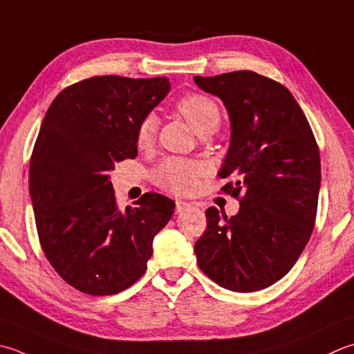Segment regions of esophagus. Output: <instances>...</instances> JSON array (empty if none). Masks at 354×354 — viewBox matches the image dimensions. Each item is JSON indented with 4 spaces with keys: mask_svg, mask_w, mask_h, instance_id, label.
<instances>
[{
    "mask_svg": "<svg viewBox=\"0 0 354 354\" xmlns=\"http://www.w3.org/2000/svg\"><path fill=\"white\" fill-rule=\"evenodd\" d=\"M189 207H190V204L185 203V201H176V209H175V212H176V213H183V212H185L187 209H189Z\"/></svg>",
    "mask_w": 354,
    "mask_h": 354,
    "instance_id": "obj_1",
    "label": "esophagus"
}]
</instances>
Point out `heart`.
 Here are the masks:
<instances>
[{"mask_svg": "<svg viewBox=\"0 0 354 354\" xmlns=\"http://www.w3.org/2000/svg\"><path fill=\"white\" fill-rule=\"evenodd\" d=\"M178 112L190 124L199 136H209L221 126V110L212 98L201 93L185 95L176 102ZM158 130V118L153 113L145 115L138 124L136 144L145 149L155 141ZM199 167L192 161L179 158H167L159 162L151 171V179L161 189L171 193H187L195 185Z\"/></svg>", "mask_w": 354, "mask_h": 354, "instance_id": "b5f03b06", "label": "heart"}]
</instances>
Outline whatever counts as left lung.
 <instances>
[{"instance_id":"8db88e82","label":"left lung","mask_w":354,"mask_h":354,"mask_svg":"<svg viewBox=\"0 0 354 354\" xmlns=\"http://www.w3.org/2000/svg\"><path fill=\"white\" fill-rule=\"evenodd\" d=\"M230 115L232 141L221 178L239 199L232 218L205 210L195 244L199 268L218 286L247 293L267 288L292 268L315 228L321 158L313 131L287 87L252 71L195 76Z\"/></svg>"}]
</instances>
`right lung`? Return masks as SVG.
<instances>
[{"label": "right lung", "instance_id": "right-lung-1", "mask_svg": "<svg viewBox=\"0 0 354 354\" xmlns=\"http://www.w3.org/2000/svg\"><path fill=\"white\" fill-rule=\"evenodd\" d=\"M169 88L165 76H93L66 87L47 109L29 169L35 223L47 261L82 293L133 286L175 210L153 192L120 210L110 183L115 164L138 155V124Z\"/></svg>", "mask_w": 354, "mask_h": 354}]
</instances>
